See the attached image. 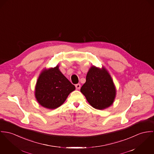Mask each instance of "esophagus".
<instances>
[{
    "instance_id": "esophagus-1",
    "label": "esophagus",
    "mask_w": 154,
    "mask_h": 154,
    "mask_svg": "<svg viewBox=\"0 0 154 154\" xmlns=\"http://www.w3.org/2000/svg\"><path fill=\"white\" fill-rule=\"evenodd\" d=\"M75 87H76V89H77V90H79V89L80 88L81 85H80V84H77V85H75Z\"/></svg>"
}]
</instances>
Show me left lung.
<instances>
[{"instance_id": "8db88e82", "label": "left lung", "mask_w": 154, "mask_h": 154, "mask_svg": "<svg viewBox=\"0 0 154 154\" xmlns=\"http://www.w3.org/2000/svg\"><path fill=\"white\" fill-rule=\"evenodd\" d=\"M80 91L94 108L103 110L112 105L116 95V87L108 71L91 66L86 75V82Z\"/></svg>"}]
</instances>
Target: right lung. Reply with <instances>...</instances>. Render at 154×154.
Returning <instances> with one entry per match:
<instances>
[{
    "instance_id": "add662e5",
    "label": "right lung",
    "mask_w": 154,
    "mask_h": 154,
    "mask_svg": "<svg viewBox=\"0 0 154 154\" xmlns=\"http://www.w3.org/2000/svg\"><path fill=\"white\" fill-rule=\"evenodd\" d=\"M75 89V86L63 74L57 65L42 71L35 85V96L41 106L55 109L62 105Z\"/></svg>"
}]
</instances>
